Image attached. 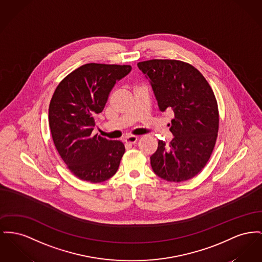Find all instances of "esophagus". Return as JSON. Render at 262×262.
<instances>
[{
  "instance_id": "esophagus-1",
  "label": "esophagus",
  "mask_w": 262,
  "mask_h": 262,
  "mask_svg": "<svg viewBox=\"0 0 262 262\" xmlns=\"http://www.w3.org/2000/svg\"><path fill=\"white\" fill-rule=\"evenodd\" d=\"M138 139H139V137H136V136H129V137H126V138L124 139V141H125L126 143L134 144V143H136V142L138 141Z\"/></svg>"
}]
</instances>
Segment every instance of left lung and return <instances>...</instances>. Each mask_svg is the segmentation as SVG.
<instances>
[{
	"mask_svg": "<svg viewBox=\"0 0 262 262\" xmlns=\"http://www.w3.org/2000/svg\"><path fill=\"white\" fill-rule=\"evenodd\" d=\"M149 80L159 110H172L169 144L158 140L150 156L154 173L169 182H182L205 167L215 147L219 110L215 95L200 71L189 63L152 59L138 63Z\"/></svg>",
	"mask_w": 262,
	"mask_h": 262,
	"instance_id": "obj_1",
	"label": "left lung"
}]
</instances>
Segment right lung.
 Segmentation results:
<instances>
[{
  "label": "right lung",
  "mask_w": 262,
  "mask_h": 262,
  "mask_svg": "<svg viewBox=\"0 0 262 262\" xmlns=\"http://www.w3.org/2000/svg\"><path fill=\"white\" fill-rule=\"evenodd\" d=\"M130 70V65H82L62 80L51 98L48 123L54 145L68 169L81 180L106 181L120 166L123 142L93 136L94 116L105 108L116 82Z\"/></svg>",
  "instance_id": "1"
}]
</instances>
